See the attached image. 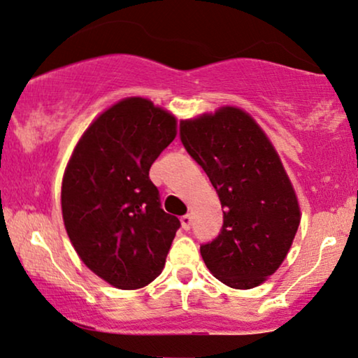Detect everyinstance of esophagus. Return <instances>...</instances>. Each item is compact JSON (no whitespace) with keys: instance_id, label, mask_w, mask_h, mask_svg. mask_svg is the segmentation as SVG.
<instances>
[{"instance_id":"obj_1","label":"esophagus","mask_w":358,"mask_h":358,"mask_svg":"<svg viewBox=\"0 0 358 358\" xmlns=\"http://www.w3.org/2000/svg\"><path fill=\"white\" fill-rule=\"evenodd\" d=\"M180 226H182L184 231H189L190 226H192V216L190 215L180 216Z\"/></svg>"}]
</instances>
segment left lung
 <instances>
[{"label": "left lung", "instance_id": "obj_1", "mask_svg": "<svg viewBox=\"0 0 358 358\" xmlns=\"http://www.w3.org/2000/svg\"><path fill=\"white\" fill-rule=\"evenodd\" d=\"M180 141L224 208L221 234L200 247L206 268L232 289L260 286L282 265L302 216L276 148L245 110L229 105L182 119Z\"/></svg>", "mask_w": 358, "mask_h": 358}]
</instances>
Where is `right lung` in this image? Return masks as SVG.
Listing matches in <instances>:
<instances>
[{"label":"right lung","mask_w":358,"mask_h":358,"mask_svg":"<svg viewBox=\"0 0 358 358\" xmlns=\"http://www.w3.org/2000/svg\"><path fill=\"white\" fill-rule=\"evenodd\" d=\"M178 136V119L142 96L100 113L74 147L61 185L67 236L85 266L134 291L162 274L180 222L164 213L148 178Z\"/></svg>","instance_id":"obj_1"}]
</instances>
